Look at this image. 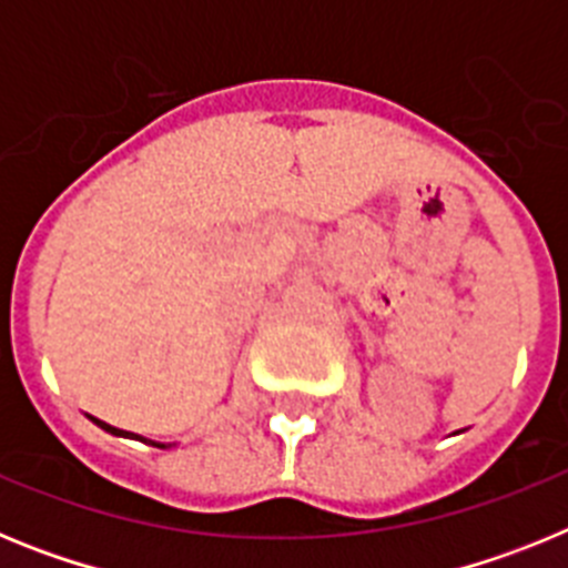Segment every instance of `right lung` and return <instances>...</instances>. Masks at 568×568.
Returning a JSON list of instances; mask_svg holds the SVG:
<instances>
[{
  "label": "right lung",
  "mask_w": 568,
  "mask_h": 568,
  "mask_svg": "<svg viewBox=\"0 0 568 568\" xmlns=\"http://www.w3.org/2000/svg\"><path fill=\"white\" fill-rule=\"evenodd\" d=\"M93 420H97V424L102 426V429H108V433H113V435H130V433H124V429H115V426L104 424V420H99V418H93ZM153 446H164V444H153Z\"/></svg>",
  "instance_id": "right-lung-1"
}]
</instances>
